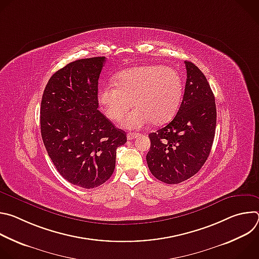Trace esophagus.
<instances>
[{
  "mask_svg": "<svg viewBox=\"0 0 259 259\" xmlns=\"http://www.w3.org/2000/svg\"><path fill=\"white\" fill-rule=\"evenodd\" d=\"M139 135H140L139 133H133V132H129V133L127 134V139H128V140H132V139H134V138L138 137Z\"/></svg>",
  "mask_w": 259,
  "mask_h": 259,
  "instance_id": "34e87169",
  "label": "esophagus"
}]
</instances>
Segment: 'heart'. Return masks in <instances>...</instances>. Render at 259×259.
Returning a JSON list of instances; mask_svg holds the SVG:
<instances>
[{
	"label": "heart",
	"instance_id": "1",
	"mask_svg": "<svg viewBox=\"0 0 259 259\" xmlns=\"http://www.w3.org/2000/svg\"><path fill=\"white\" fill-rule=\"evenodd\" d=\"M98 91V102L105 116L120 120L133 105L135 108L121 120L125 129L136 130L149 123L169 122L180 105L183 85L176 69L162 65H143L125 69Z\"/></svg>",
	"mask_w": 259,
	"mask_h": 259
}]
</instances>
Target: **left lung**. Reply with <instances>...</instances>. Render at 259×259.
Wrapping results in <instances>:
<instances>
[{
	"instance_id": "left-lung-1",
	"label": "left lung",
	"mask_w": 259,
	"mask_h": 259,
	"mask_svg": "<svg viewBox=\"0 0 259 259\" xmlns=\"http://www.w3.org/2000/svg\"><path fill=\"white\" fill-rule=\"evenodd\" d=\"M187 83L175 118L151 133L146 163L159 180L175 184L194 176L209 157L216 127V105L204 73L186 61Z\"/></svg>"
}]
</instances>
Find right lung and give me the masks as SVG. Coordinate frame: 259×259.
<instances>
[{
  "label": "right lung",
  "mask_w": 259,
  "mask_h": 259,
  "mask_svg": "<svg viewBox=\"0 0 259 259\" xmlns=\"http://www.w3.org/2000/svg\"><path fill=\"white\" fill-rule=\"evenodd\" d=\"M105 57L79 59L57 70L41 102V134L59 174L84 189L101 186L116 166L126 133L98 110V79Z\"/></svg>",
  "instance_id": "right-lung-1"
}]
</instances>
